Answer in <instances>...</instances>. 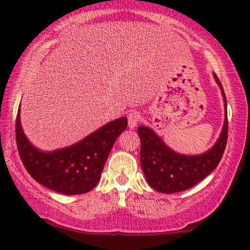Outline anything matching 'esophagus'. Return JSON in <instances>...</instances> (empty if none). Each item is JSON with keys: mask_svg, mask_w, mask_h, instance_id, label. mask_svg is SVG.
<instances>
[{"mask_svg": "<svg viewBox=\"0 0 250 250\" xmlns=\"http://www.w3.org/2000/svg\"><path fill=\"white\" fill-rule=\"evenodd\" d=\"M141 121V116L136 110H132L127 114V122H128V127L134 128L136 125L139 124V122Z\"/></svg>", "mask_w": 250, "mask_h": 250, "instance_id": "obj_1", "label": "esophagus"}]
</instances>
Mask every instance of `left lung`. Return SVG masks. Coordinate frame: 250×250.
Instances as JSON below:
<instances>
[{
    "label": "left lung",
    "mask_w": 250,
    "mask_h": 250,
    "mask_svg": "<svg viewBox=\"0 0 250 250\" xmlns=\"http://www.w3.org/2000/svg\"><path fill=\"white\" fill-rule=\"evenodd\" d=\"M215 80L223 94L225 110L227 98L218 77ZM227 112V111H225ZM228 116L221 136L213 148L199 156H184L170 150L151 128L139 126L141 140L140 162L146 182L163 193H175L190 189L213 172L222 159L228 141Z\"/></svg>",
    "instance_id": "1"
}]
</instances>
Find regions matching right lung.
Masks as SVG:
<instances>
[{
	"label": "right lung",
	"mask_w": 250,
	"mask_h": 250,
	"mask_svg": "<svg viewBox=\"0 0 250 250\" xmlns=\"http://www.w3.org/2000/svg\"><path fill=\"white\" fill-rule=\"evenodd\" d=\"M127 127V118L115 119L76 145L53 152H43L30 145L16 118V141L27 172L44 187L63 194H82L97 186L109 152L119 134Z\"/></svg>",
	"instance_id": "add662e5"
}]
</instances>
